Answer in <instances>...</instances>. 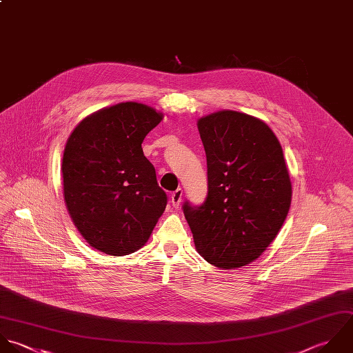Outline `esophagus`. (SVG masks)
I'll list each match as a JSON object with an SVG mask.
<instances>
[{
	"mask_svg": "<svg viewBox=\"0 0 353 353\" xmlns=\"http://www.w3.org/2000/svg\"><path fill=\"white\" fill-rule=\"evenodd\" d=\"M181 198H183V190L181 188H177L173 194H172V196H170V201H172V205H173V208H179L180 206V203H181Z\"/></svg>",
	"mask_w": 353,
	"mask_h": 353,
	"instance_id": "1",
	"label": "esophagus"
}]
</instances>
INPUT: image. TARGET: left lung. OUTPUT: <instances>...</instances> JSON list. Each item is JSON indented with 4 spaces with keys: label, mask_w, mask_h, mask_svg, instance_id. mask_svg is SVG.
I'll return each instance as SVG.
<instances>
[{
    "label": "left lung",
    "mask_w": 353,
    "mask_h": 353,
    "mask_svg": "<svg viewBox=\"0 0 353 353\" xmlns=\"http://www.w3.org/2000/svg\"><path fill=\"white\" fill-rule=\"evenodd\" d=\"M208 162L203 205L183 210L196 252L221 270L257 260L281 231L292 203L282 145L261 119L221 110L198 119Z\"/></svg>",
    "instance_id": "left-lung-1"
}]
</instances>
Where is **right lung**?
Masks as SVG:
<instances>
[{
  "instance_id": "1",
  "label": "right lung",
  "mask_w": 353,
  "mask_h": 353,
  "mask_svg": "<svg viewBox=\"0 0 353 353\" xmlns=\"http://www.w3.org/2000/svg\"><path fill=\"white\" fill-rule=\"evenodd\" d=\"M163 119L155 108L118 103L85 117L67 139L63 196L68 214L96 250L128 256L143 248L168 196L144 157V137Z\"/></svg>"
}]
</instances>
